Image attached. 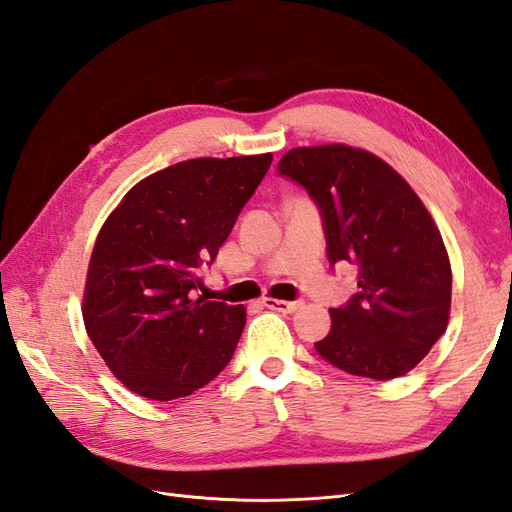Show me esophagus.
<instances>
[{"label":"esophagus","mask_w":512,"mask_h":512,"mask_svg":"<svg viewBox=\"0 0 512 512\" xmlns=\"http://www.w3.org/2000/svg\"><path fill=\"white\" fill-rule=\"evenodd\" d=\"M262 305L269 307V309H275V312H282V314H294L297 309L303 307L301 301H282V299H262Z\"/></svg>","instance_id":"34e87169"}]
</instances>
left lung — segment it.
Instances as JSON below:
<instances>
[{
    "instance_id": "8db88e82",
    "label": "left lung",
    "mask_w": 512,
    "mask_h": 512,
    "mask_svg": "<svg viewBox=\"0 0 512 512\" xmlns=\"http://www.w3.org/2000/svg\"><path fill=\"white\" fill-rule=\"evenodd\" d=\"M277 170L320 207L331 265L359 267V292L331 309L318 354L352 376H406L451 316V260L423 200L391 164L342 143L294 147Z\"/></svg>"
}]
</instances>
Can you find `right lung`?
Segmentation results:
<instances>
[{
  "label": "right lung",
  "instance_id": "obj_1",
  "mask_svg": "<svg viewBox=\"0 0 512 512\" xmlns=\"http://www.w3.org/2000/svg\"><path fill=\"white\" fill-rule=\"evenodd\" d=\"M273 156L194 158L158 170L121 198L89 258L83 320L113 376L136 395H192L232 359L245 307L196 297Z\"/></svg>",
  "mask_w": 512,
  "mask_h": 512
}]
</instances>
